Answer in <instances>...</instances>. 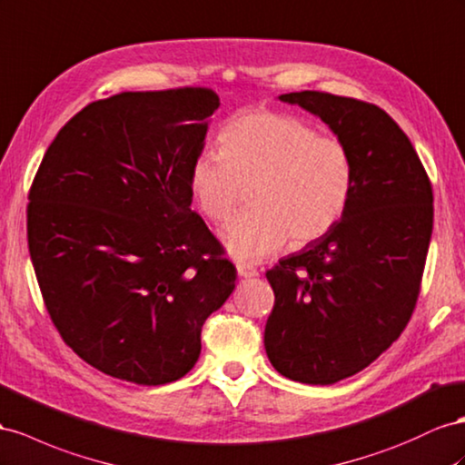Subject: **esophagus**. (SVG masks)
<instances>
[{
    "mask_svg": "<svg viewBox=\"0 0 465 465\" xmlns=\"http://www.w3.org/2000/svg\"><path fill=\"white\" fill-rule=\"evenodd\" d=\"M236 270H238V275H241V278H256V275H258V270L252 268V266H248V263H236Z\"/></svg>",
    "mask_w": 465,
    "mask_h": 465,
    "instance_id": "1",
    "label": "esophagus"
}]
</instances>
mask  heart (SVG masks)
<instances>
[{"label": "heart", "mask_w": 465, "mask_h": 465, "mask_svg": "<svg viewBox=\"0 0 465 465\" xmlns=\"http://www.w3.org/2000/svg\"><path fill=\"white\" fill-rule=\"evenodd\" d=\"M221 148H202L190 168V192L213 223H227L250 187V209L223 232L244 262L305 246L342 221L354 192L348 146L307 121L275 111H248L224 124Z\"/></svg>", "instance_id": "obj_1"}]
</instances>
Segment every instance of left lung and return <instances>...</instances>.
<instances>
[{
  "label": "left lung",
  "instance_id": "left-lung-1",
  "mask_svg": "<svg viewBox=\"0 0 465 465\" xmlns=\"http://www.w3.org/2000/svg\"><path fill=\"white\" fill-rule=\"evenodd\" d=\"M280 99L321 117L354 162L342 221L266 272L272 366L299 383L331 385L368 368L411 321L432 236V183L381 107L311 90Z\"/></svg>",
  "mask_w": 465,
  "mask_h": 465
}]
</instances>
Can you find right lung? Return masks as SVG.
Returning a JSON list of instances; mask_svg holds the SVG:
<instances>
[{
  "mask_svg": "<svg viewBox=\"0 0 465 465\" xmlns=\"http://www.w3.org/2000/svg\"><path fill=\"white\" fill-rule=\"evenodd\" d=\"M219 109L209 87L123 92L76 113L29 190L27 241L45 307L111 378L164 385L202 352L236 268L192 211L190 168Z\"/></svg>",
  "mask_w": 465,
  "mask_h": 465,
  "instance_id": "add662e5",
  "label": "right lung"
}]
</instances>
